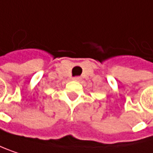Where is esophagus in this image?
<instances>
[{
	"label": "esophagus",
	"mask_w": 153,
	"mask_h": 153,
	"mask_svg": "<svg viewBox=\"0 0 153 153\" xmlns=\"http://www.w3.org/2000/svg\"><path fill=\"white\" fill-rule=\"evenodd\" d=\"M73 80L74 81H80L81 80V77L80 76H76V77H73Z\"/></svg>",
	"instance_id": "34e87169"
}]
</instances>
